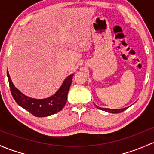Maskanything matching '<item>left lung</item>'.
Instances as JSON below:
<instances>
[{
	"instance_id": "1",
	"label": "left lung",
	"mask_w": 154,
	"mask_h": 154,
	"mask_svg": "<svg viewBox=\"0 0 154 154\" xmlns=\"http://www.w3.org/2000/svg\"><path fill=\"white\" fill-rule=\"evenodd\" d=\"M97 107L101 110H104V111L108 112H111V113H119V112H123L124 110H125L127 109V107H125V108H122V109H107V108H101V107Z\"/></svg>"
}]
</instances>
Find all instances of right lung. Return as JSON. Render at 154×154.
Here are the masks:
<instances>
[{"instance_id":"add662e5","label":"right lung","mask_w":154,"mask_h":154,"mask_svg":"<svg viewBox=\"0 0 154 154\" xmlns=\"http://www.w3.org/2000/svg\"><path fill=\"white\" fill-rule=\"evenodd\" d=\"M7 76L11 93L17 104L35 116L46 117L61 111L64 107L73 75L66 78L59 90L53 96L44 99H35L26 96L14 86L8 71Z\"/></svg>"}]
</instances>
